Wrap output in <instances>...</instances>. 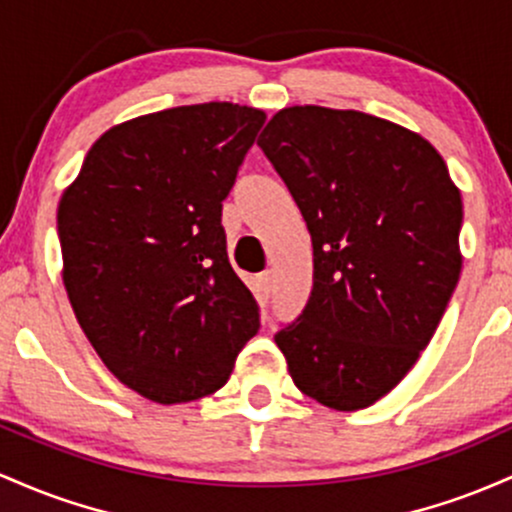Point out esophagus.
<instances>
[{
  "instance_id": "esophagus-1",
  "label": "esophagus",
  "mask_w": 512,
  "mask_h": 512,
  "mask_svg": "<svg viewBox=\"0 0 512 512\" xmlns=\"http://www.w3.org/2000/svg\"><path fill=\"white\" fill-rule=\"evenodd\" d=\"M273 285H275V280H273V273H271V271H266V273L258 275V287H261L263 297H271Z\"/></svg>"
}]
</instances>
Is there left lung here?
I'll use <instances>...</instances> for the list:
<instances>
[{"label": "left lung", "instance_id": "obj_1", "mask_svg": "<svg viewBox=\"0 0 512 512\" xmlns=\"http://www.w3.org/2000/svg\"><path fill=\"white\" fill-rule=\"evenodd\" d=\"M258 145L314 249L312 295L275 343L302 394L365 409L409 375L455 292L462 195L426 137L370 113L290 106Z\"/></svg>", "mask_w": 512, "mask_h": 512}]
</instances>
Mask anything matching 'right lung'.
Masks as SVG:
<instances>
[{
    "label": "right lung",
    "instance_id": "obj_1",
    "mask_svg": "<svg viewBox=\"0 0 512 512\" xmlns=\"http://www.w3.org/2000/svg\"><path fill=\"white\" fill-rule=\"evenodd\" d=\"M266 113L229 101L113 125L57 205L62 283L103 365L157 404L225 387L258 331L222 200Z\"/></svg>",
    "mask_w": 512,
    "mask_h": 512
}]
</instances>
